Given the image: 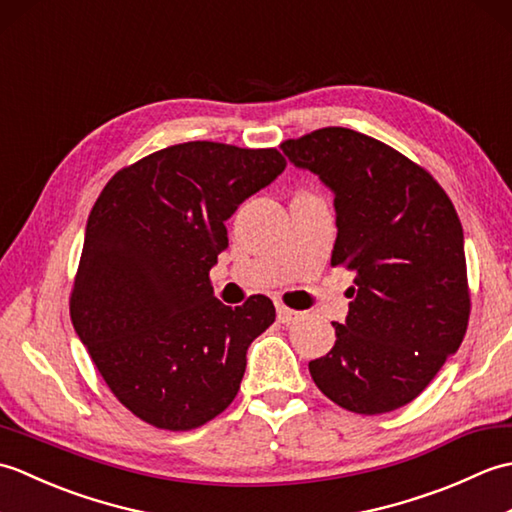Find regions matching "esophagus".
Instances as JSON below:
<instances>
[{"instance_id": "34e87169", "label": "esophagus", "mask_w": 512, "mask_h": 512, "mask_svg": "<svg viewBox=\"0 0 512 512\" xmlns=\"http://www.w3.org/2000/svg\"><path fill=\"white\" fill-rule=\"evenodd\" d=\"M297 319H299V312L297 310L284 306V303H277V321L279 323L288 325V323H295Z\"/></svg>"}]
</instances>
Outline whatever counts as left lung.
Returning <instances> with one entry per match:
<instances>
[{"mask_svg":"<svg viewBox=\"0 0 512 512\" xmlns=\"http://www.w3.org/2000/svg\"><path fill=\"white\" fill-rule=\"evenodd\" d=\"M281 149L334 193L332 266L354 270L332 350L310 361L336 405L376 416L418 398L458 350L471 314L464 233L427 169L345 127L290 138Z\"/></svg>","mask_w":512,"mask_h":512,"instance_id":"left-lung-1","label":"left lung"}]
</instances>
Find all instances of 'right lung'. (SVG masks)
I'll return each mask as SVG.
<instances>
[{
	"label": "right lung",
	"mask_w": 512,
	"mask_h": 512,
	"mask_svg": "<svg viewBox=\"0 0 512 512\" xmlns=\"http://www.w3.org/2000/svg\"><path fill=\"white\" fill-rule=\"evenodd\" d=\"M284 169L273 147L193 140L114 173L94 202L70 317L112 394L151 427L198 429L237 396L275 306L253 295L228 308L209 273L224 222Z\"/></svg>",
	"instance_id": "1"
}]
</instances>
